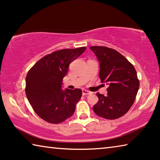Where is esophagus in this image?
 I'll return each mask as SVG.
<instances>
[{"label":"esophagus","instance_id":"obj_1","mask_svg":"<svg viewBox=\"0 0 160 160\" xmlns=\"http://www.w3.org/2000/svg\"><path fill=\"white\" fill-rule=\"evenodd\" d=\"M82 95H84V96L88 95V94H91V92H90V91H88V90H85V89H83V90H82Z\"/></svg>","mask_w":160,"mask_h":160}]
</instances>
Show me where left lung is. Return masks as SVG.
<instances>
[{
  "label": "left lung",
  "instance_id": "obj_1",
  "mask_svg": "<svg viewBox=\"0 0 160 160\" xmlns=\"http://www.w3.org/2000/svg\"><path fill=\"white\" fill-rule=\"evenodd\" d=\"M99 62V78L109 85L107 94L99 92V101L93 107L97 116L116 119L128 112L139 89V80L134 66L113 48L93 46L90 47Z\"/></svg>",
  "mask_w": 160,
  "mask_h": 160
}]
</instances>
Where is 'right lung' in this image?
Masks as SVG:
<instances>
[{"label":"right lung","mask_w":160,"mask_h":160,"mask_svg":"<svg viewBox=\"0 0 160 160\" xmlns=\"http://www.w3.org/2000/svg\"><path fill=\"white\" fill-rule=\"evenodd\" d=\"M85 49L80 47L54 51L38 61L29 70L25 79L26 96L35 113L43 120L60 123L73 114L82 90H63V78L70 63Z\"/></svg>","instance_id":"1"}]
</instances>
